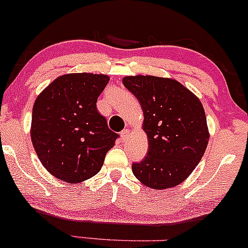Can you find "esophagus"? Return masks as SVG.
<instances>
[{"instance_id": "1", "label": "esophagus", "mask_w": 248, "mask_h": 248, "mask_svg": "<svg viewBox=\"0 0 248 248\" xmlns=\"http://www.w3.org/2000/svg\"><path fill=\"white\" fill-rule=\"evenodd\" d=\"M129 134H130V130L129 129H124L122 132L120 133V136L122 140H126V139L129 138Z\"/></svg>"}]
</instances>
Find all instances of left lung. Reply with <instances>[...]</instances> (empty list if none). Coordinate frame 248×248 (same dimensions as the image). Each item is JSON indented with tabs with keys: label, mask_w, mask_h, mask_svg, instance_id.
Here are the masks:
<instances>
[{
	"label": "left lung",
	"mask_w": 248,
	"mask_h": 248,
	"mask_svg": "<svg viewBox=\"0 0 248 248\" xmlns=\"http://www.w3.org/2000/svg\"><path fill=\"white\" fill-rule=\"evenodd\" d=\"M143 110L148 154L133 163V173L152 189L181 184L201 162L209 142L203 105L191 91L170 78L130 76L122 79Z\"/></svg>",
	"instance_id": "1"
}]
</instances>
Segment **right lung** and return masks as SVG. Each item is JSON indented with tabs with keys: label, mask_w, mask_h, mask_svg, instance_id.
Listing matches in <instances>:
<instances>
[{
	"label": "right lung",
	"mask_w": 248,
	"mask_h": 248,
	"mask_svg": "<svg viewBox=\"0 0 248 248\" xmlns=\"http://www.w3.org/2000/svg\"><path fill=\"white\" fill-rule=\"evenodd\" d=\"M108 81L105 75L70 73L37 96L31 141L45 169L61 181L79 183L96 175L119 138L96 109Z\"/></svg>",
	"instance_id": "obj_1"
}]
</instances>
